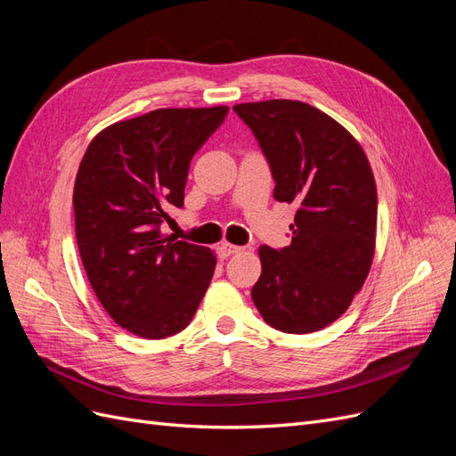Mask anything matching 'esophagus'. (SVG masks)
Segmentation results:
<instances>
[{"label":"esophagus","mask_w":456,"mask_h":456,"mask_svg":"<svg viewBox=\"0 0 456 456\" xmlns=\"http://www.w3.org/2000/svg\"><path fill=\"white\" fill-rule=\"evenodd\" d=\"M241 251H243V247L232 245V243H228V241H224V243H220V245H218V256H220V258H226V256H232V255H238V253H241Z\"/></svg>","instance_id":"esophagus-1"}]
</instances>
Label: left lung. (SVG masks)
<instances>
[{"label":"left lung","mask_w":456,"mask_h":456,"mask_svg":"<svg viewBox=\"0 0 456 456\" xmlns=\"http://www.w3.org/2000/svg\"><path fill=\"white\" fill-rule=\"evenodd\" d=\"M260 144L273 198L298 205L291 245H260L251 297L283 333L320 330L348 310L375 256L377 184L363 148L338 121L300 101L233 106Z\"/></svg>","instance_id":"left-lung-1"}]
</instances>
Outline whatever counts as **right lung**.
<instances>
[{"label":"right lung","instance_id":"obj_1","mask_svg":"<svg viewBox=\"0 0 456 456\" xmlns=\"http://www.w3.org/2000/svg\"><path fill=\"white\" fill-rule=\"evenodd\" d=\"M228 106L159 108L94 136L74 184L76 238L96 298L142 338L181 333L216 266L209 247L165 238L159 226L184 205L190 161Z\"/></svg>","mask_w":456,"mask_h":456}]
</instances>
